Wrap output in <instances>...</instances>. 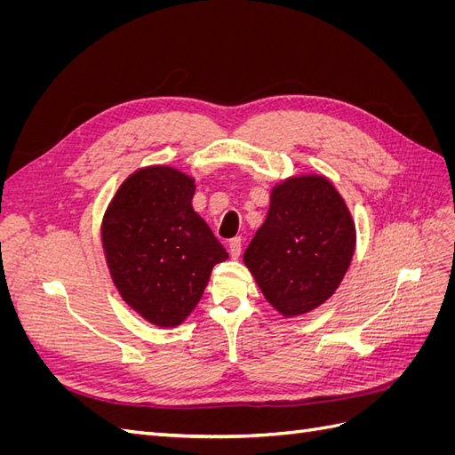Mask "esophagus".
Here are the masks:
<instances>
[{
  "label": "esophagus",
  "mask_w": 455,
  "mask_h": 455,
  "mask_svg": "<svg viewBox=\"0 0 455 455\" xmlns=\"http://www.w3.org/2000/svg\"><path fill=\"white\" fill-rule=\"evenodd\" d=\"M241 252H243V241H241V237L231 239L229 241V254H231V258L237 259L241 256Z\"/></svg>",
  "instance_id": "34e87169"
}]
</instances>
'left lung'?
Masks as SVG:
<instances>
[{"label": "left lung", "instance_id": "left-lung-1", "mask_svg": "<svg viewBox=\"0 0 455 455\" xmlns=\"http://www.w3.org/2000/svg\"><path fill=\"white\" fill-rule=\"evenodd\" d=\"M355 241L346 201L324 176L306 174L273 188L266 222L243 259L269 304L294 316L319 307L336 292Z\"/></svg>", "mask_w": 455, "mask_h": 455}]
</instances>
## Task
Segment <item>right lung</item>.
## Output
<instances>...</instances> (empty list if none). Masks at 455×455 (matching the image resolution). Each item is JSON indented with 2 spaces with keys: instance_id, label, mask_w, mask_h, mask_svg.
<instances>
[{
  "instance_id": "add662e5",
  "label": "right lung",
  "mask_w": 455,
  "mask_h": 455,
  "mask_svg": "<svg viewBox=\"0 0 455 455\" xmlns=\"http://www.w3.org/2000/svg\"><path fill=\"white\" fill-rule=\"evenodd\" d=\"M194 178L172 167L131 174L109 203L102 246L121 298L157 326L194 311L211 271L228 252L194 211Z\"/></svg>"
}]
</instances>
